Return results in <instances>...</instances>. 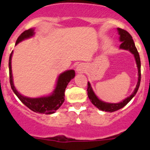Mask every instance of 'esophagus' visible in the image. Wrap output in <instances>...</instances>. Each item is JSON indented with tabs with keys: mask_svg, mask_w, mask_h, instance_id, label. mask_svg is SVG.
Wrapping results in <instances>:
<instances>
[{
	"mask_svg": "<svg viewBox=\"0 0 150 150\" xmlns=\"http://www.w3.org/2000/svg\"><path fill=\"white\" fill-rule=\"evenodd\" d=\"M84 71V67L82 64H79L76 67V72L77 73H83Z\"/></svg>",
	"mask_w": 150,
	"mask_h": 150,
	"instance_id": "34e87169",
	"label": "esophagus"
}]
</instances>
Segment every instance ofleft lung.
Returning a JSON list of instances; mask_svg holds the SVG:
<instances>
[{
	"mask_svg": "<svg viewBox=\"0 0 150 150\" xmlns=\"http://www.w3.org/2000/svg\"><path fill=\"white\" fill-rule=\"evenodd\" d=\"M117 30L118 34L120 35V41L122 42L121 44H120V50H127V51H129L131 53L133 54L134 57L135 62H136V64H137V71H138V74H137V75H138V80H137L136 87H135L134 90V91L132 92V95H130L129 97H128V98H126L125 99H124L123 100H122V101L119 102V103H107V102L103 101V100H100V99L98 98V96L95 95V92H94L90 83L88 82V88H87V91H88V96L90 101H91V103H92V104H94L97 108H98L100 110L110 112H114V111H116L118 110L121 109V108L124 107L130 100L133 98L134 97V95H136V93H137V90H138L139 88V86H140V76H141V74H140V55H139L137 48H136L134 43L132 37L128 31L123 30V29L120 28H117Z\"/></svg>",
	"mask_w": 150,
	"mask_h": 150,
	"instance_id": "obj_1",
	"label": "left lung"
}]
</instances>
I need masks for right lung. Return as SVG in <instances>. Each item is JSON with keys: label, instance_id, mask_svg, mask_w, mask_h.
<instances>
[{"label": "right lung", "instance_id": "right-lung-1", "mask_svg": "<svg viewBox=\"0 0 150 150\" xmlns=\"http://www.w3.org/2000/svg\"><path fill=\"white\" fill-rule=\"evenodd\" d=\"M35 34L34 28H30L27 30H25L21 34L16 42V46L22 40L28 38H32ZM12 51L9 59V71H10V83L11 88L13 92L16 94L18 99L23 103L26 107L30 110L38 113H45V114H52L59 109L64 101V91L69 82L74 79L75 76V71L74 70H69L59 74V77L57 79L56 85L55 89L50 95L46 96L39 97V98H29L22 95L17 91L14 83H13V74H12V65L11 60L13 56Z\"/></svg>", "mask_w": 150, "mask_h": 150}]
</instances>
